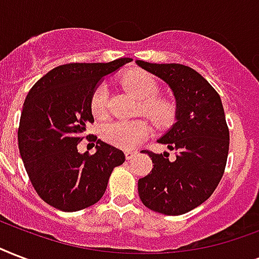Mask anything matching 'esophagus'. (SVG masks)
<instances>
[{
	"instance_id": "1",
	"label": "esophagus",
	"mask_w": 259,
	"mask_h": 259,
	"mask_svg": "<svg viewBox=\"0 0 259 259\" xmlns=\"http://www.w3.org/2000/svg\"><path fill=\"white\" fill-rule=\"evenodd\" d=\"M136 153H137V152H136V151H126L125 152L126 159H127V160H130V159H133L134 156H136Z\"/></svg>"
}]
</instances>
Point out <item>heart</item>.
<instances>
[{
	"label": "heart",
	"mask_w": 259,
	"mask_h": 259,
	"mask_svg": "<svg viewBox=\"0 0 259 259\" xmlns=\"http://www.w3.org/2000/svg\"><path fill=\"white\" fill-rule=\"evenodd\" d=\"M122 85L133 94L136 98L143 99L140 110L151 119L156 126L163 127L171 123L174 118V106L168 100L156 98L157 91L155 78L143 72L133 70L123 76ZM91 111L96 118H103L107 114V91L103 85H99L91 98ZM151 132L147 119H114L102 126V138L114 147L122 149H132L143 141Z\"/></svg>",
	"instance_id": "1"
}]
</instances>
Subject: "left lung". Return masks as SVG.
I'll return each mask as SVG.
<instances>
[{
  "label": "left lung",
  "instance_id": "1",
  "mask_svg": "<svg viewBox=\"0 0 259 259\" xmlns=\"http://www.w3.org/2000/svg\"><path fill=\"white\" fill-rule=\"evenodd\" d=\"M169 87L175 98V123L157 141L175 151L148 152L153 168L138 179L143 204L161 214L178 216L200 206L213 194L226 168L230 132L222 99L194 69L181 64L136 61Z\"/></svg>",
  "mask_w": 259,
  "mask_h": 259
}]
</instances>
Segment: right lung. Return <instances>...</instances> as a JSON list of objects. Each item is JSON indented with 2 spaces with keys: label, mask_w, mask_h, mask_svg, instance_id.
Segmentation results:
<instances>
[{
  "label": "right lung",
  "mask_w": 259,
  "mask_h": 259,
  "mask_svg": "<svg viewBox=\"0 0 259 259\" xmlns=\"http://www.w3.org/2000/svg\"><path fill=\"white\" fill-rule=\"evenodd\" d=\"M130 61L61 65L37 80L27 95L17 132L20 156L36 193L51 206L77 212L96 204L112 169L125 161L121 149L98 137L94 155L80 153L77 144L94 122L95 90L103 77Z\"/></svg>",
  "instance_id": "1"
}]
</instances>
